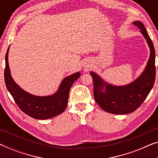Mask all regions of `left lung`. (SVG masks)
<instances>
[{"label":"left lung","instance_id":"8db88e82","mask_svg":"<svg viewBox=\"0 0 158 158\" xmlns=\"http://www.w3.org/2000/svg\"><path fill=\"white\" fill-rule=\"evenodd\" d=\"M133 24L139 28L150 49V58L143 73L132 83L116 86L105 82L96 73L90 72L94 81V95L96 102L105 111L114 114H127L135 111L145 100L154 85L155 52L153 43L141 21Z\"/></svg>","mask_w":158,"mask_h":158}]
</instances>
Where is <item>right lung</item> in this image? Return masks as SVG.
Returning <instances> with one entry per match:
<instances>
[{
  "label": "right lung",
  "instance_id": "add662e5",
  "mask_svg": "<svg viewBox=\"0 0 158 158\" xmlns=\"http://www.w3.org/2000/svg\"><path fill=\"white\" fill-rule=\"evenodd\" d=\"M8 51L9 47L5 58V83L6 88L19 109L28 116L36 119H47L62 114L68 105L70 88L74 82L81 76V73H75L64 78L57 91L52 96H34L26 92L14 82L8 65Z\"/></svg>",
  "mask_w": 158,
  "mask_h": 158
}]
</instances>
